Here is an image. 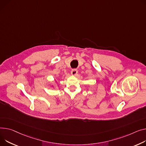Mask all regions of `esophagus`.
<instances>
[{
    "label": "esophagus",
    "instance_id": "1",
    "mask_svg": "<svg viewBox=\"0 0 146 146\" xmlns=\"http://www.w3.org/2000/svg\"><path fill=\"white\" fill-rule=\"evenodd\" d=\"M77 73H78V70H77L76 69H72V71H71V74H72V75H74V76L76 75Z\"/></svg>",
    "mask_w": 146,
    "mask_h": 146
}]
</instances>
